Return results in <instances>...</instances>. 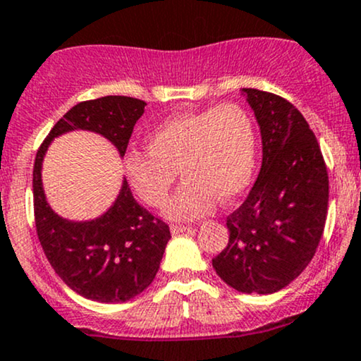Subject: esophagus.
Masks as SVG:
<instances>
[{
  "mask_svg": "<svg viewBox=\"0 0 361 361\" xmlns=\"http://www.w3.org/2000/svg\"><path fill=\"white\" fill-rule=\"evenodd\" d=\"M185 232H195V228L190 227V225H171L173 235H178V233H185Z\"/></svg>",
  "mask_w": 361,
  "mask_h": 361,
  "instance_id": "esophagus-1",
  "label": "esophagus"
}]
</instances>
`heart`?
Segmentation results:
<instances>
[{
    "instance_id": "obj_1",
    "label": "heart",
    "mask_w": 361,
    "mask_h": 361,
    "mask_svg": "<svg viewBox=\"0 0 361 361\" xmlns=\"http://www.w3.org/2000/svg\"><path fill=\"white\" fill-rule=\"evenodd\" d=\"M145 153H131L124 171L134 195L161 207L178 180L185 183L164 207L169 220H193L233 202L249 186L257 137L249 112L238 104L168 117L147 134Z\"/></svg>"
}]
</instances>
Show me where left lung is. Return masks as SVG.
Here are the masks:
<instances>
[{
    "instance_id": "8db88e82",
    "label": "left lung",
    "mask_w": 361,
    "mask_h": 361,
    "mask_svg": "<svg viewBox=\"0 0 361 361\" xmlns=\"http://www.w3.org/2000/svg\"><path fill=\"white\" fill-rule=\"evenodd\" d=\"M262 139V166L249 197L227 216L228 245L212 260L225 284L272 294L311 262L328 214V171L318 139L293 104L242 89Z\"/></svg>"
}]
</instances>
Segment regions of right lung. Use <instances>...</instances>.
<instances>
[{
	"label": "right lung",
	"mask_w": 361,
	"mask_h": 361,
	"mask_svg": "<svg viewBox=\"0 0 361 361\" xmlns=\"http://www.w3.org/2000/svg\"><path fill=\"white\" fill-rule=\"evenodd\" d=\"M145 101L124 95L73 106L54 126L38 149L33 166V207L38 240L65 284L97 302H126L149 288L171 238L168 225L134 200L123 178L114 203L90 220L60 216L47 200L42 168L51 141L72 131L106 137L123 158Z\"/></svg>",
	"instance_id": "add662e5"
}]
</instances>
